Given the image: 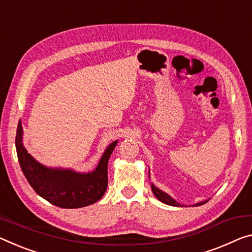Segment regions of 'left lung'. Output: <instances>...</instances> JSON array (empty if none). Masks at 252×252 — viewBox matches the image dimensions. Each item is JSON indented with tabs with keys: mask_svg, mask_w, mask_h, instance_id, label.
<instances>
[{
	"mask_svg": "<svg viewBox=\"0 0 252 252\" xmlns=\"http://www.w3.org/2000/svg\"><path fill=\"white\" fill-rule=\"evenodd\" d=\"M151 188H152V191H153V193H154V196H156L158 200H161L162 203H164V204H166V205H171V206H181V205H180L179 203H177L176 200L172 199L171 197H170L169 195H166L165 192L161 191L160 189H158L153 184L151 185ZM204 203H205V202L196 204V206H199V205H203Z\"/></svg>",
	"mask_w": 252,
	"mask_h": 252,
	"instance_id": "obj_1",
	"label": "left lung"
}]
</instances>
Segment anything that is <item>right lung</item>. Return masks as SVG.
I'll use <instances>...</instances> for the list:
<instances>
[{
	"label": "right lung",
	"mask_w": 252,
	"mask_h": 252,
	"mask_svg": "<svg viewBox=\"0 0 252 252\" xmlns=\"http://www.w3.org/2000/svg\"><path fill=\"white\" fill-rule=\"evenodd\" d=\"M117 141L108 146L94 172L76 173L72 170L49 169L41 165L22 145V125L18 124L15 146L23 175L38 195L63 208H80L101 198L108 186V161Z\"/></svg>",
	"instance_id": "right-lung-1"
}]
</instances>
